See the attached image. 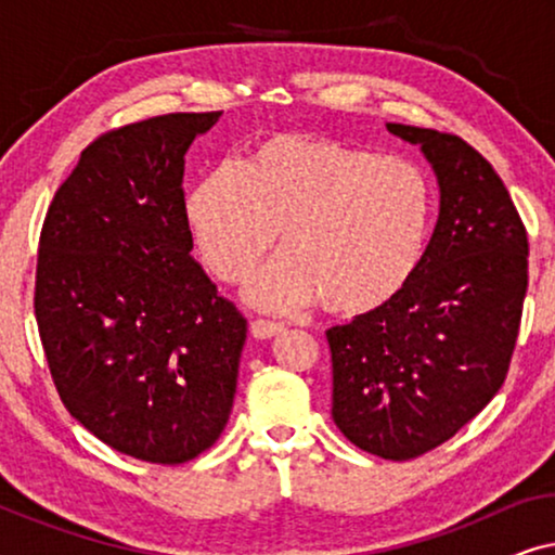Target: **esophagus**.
I'll use <instances>...</instances> for the list:
<instances>
[{
  "mask_svg": "<svg viewBox=\"0 0 555 555\" xmlns=\"http://www.w3.org/2000/svg\"><path fill=\"white\" fill-rule=\"evenodd\" d=\"M249 331H253L255 338H272L278 336V333H283L285 325L280 321H268V318H255V321L249 323Z\"/></svg>",
  "mask_w": 555,
  "mask_h": 555,
  "instance_id": "34e87169",
  "label": "esophagus"
}]
</instances>
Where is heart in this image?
I'll return each mask as SVG.
<instances>
[{"mask_svg":"<svg viewBox=\"0 0 555 555\" xmlns=\"http://www.w3.org/2000/svg\"><path fill=\"white\" fill-rule=\"evenodd\" d=\"M186 219L204 264L224 283L245 280L283 230L287 255L247 287L255 306L321 300L328 313L363 315L389 306L420 268L431 184L412 158L275 135L247 169L215 166L189 196Z\"/></svg>","mask_w":555,"mask_h":555,"instance_id":"obj_1","label":"heart"}]
</instances>
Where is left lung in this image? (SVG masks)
<instances>
[{"instance_id":"1","label":"left lung","mask_w":555,"mask_h":555,"mask_svg":"<svg viewBox=\"0 0 555 555\" xmlns=\"http://www.w3.org/2000/svg\"><path fill=\"white\" fill-rule=\"evenodd\" d=\"M386 128L420 143L435 166V234L389 306L325 338L336 427L359 450L401 462L452 439L503 386L528 291V232L495 169L467 141Z\"/></svg>"}]
</instances>
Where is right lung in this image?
<instances>
[{"mask_svg": "<svg viewBox=\"0 0 555 555\" xmlns=\"http://www.w3.org/2000/svg\"><path fill=\"white\" fill-rule=\"evenodd\" d=\"M222 111L166 113L98 135L52 196L35 318L67 412L151 465L217 442L247 318L194 260L184 156Z\"/></svg>", "mask_w": 555, "mask_h": 555, "instance_id": "add662e5", "label": "right lung"}]
</instances>
